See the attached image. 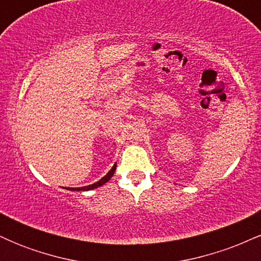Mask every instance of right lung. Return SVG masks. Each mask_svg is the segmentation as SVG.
I'll return each mask as SVG.
<instances>
[{
	"label": "right lung",
	"instance_id": "1",
	"mask_svg": "<svg viewBox=\"0 0 261 261\" xmlns=\"http://www.w3.org/2000/svg\"><path fill=\"white\" fill-rule=\"evenodd\" d=\"M115 169H116V166H113V168L109 170V172L107 173L106 175L103 176V178L100 179V180H98L97 182H94V184H91V185H87V187H82V188H68L67 190H71V191H88V190H93V189H97L101 187V185H104L106 182H108L112 179V176L114 175V173H115Z\"/></svg>",
	"mask_w": 261,
	"mask_h": 261
}]
</instances>
